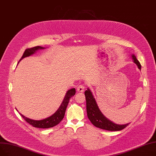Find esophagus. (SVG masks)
Masks as SVG:
<instances>
[{"instance_id": "34e87169", "label": "esophagus", "mask_w": 156, "mask_h": 156, "mask_svg": "<svg viewBox=\"0 0 156 156\" xmlns=\"http://www.w3.org/2000/svg\"><path fill=\"white\" fill-rule=\"evenodd\" d=\"M84 85H79L78 87H77V90L79 91V92H83V91L84 90Z\"/></svg>"}]
</instances>
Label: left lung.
Segmentation results:
<instances>
[{"instance_id":"1","label":"left lung","mask_w":156,"mask_h":156,"mask_svg":"<svg viewBox=\"0 0 156 156\" xmlns=\"http://www.w3.org/2000/svg\"><path fill=\"white\" fill-rule=\"evenodd\" d=\"M132 58L133 60V62L140 70V63L139 60L136 59L134 54H132ZM84 94L86 96V110L87 117L93 125L101 129L106 130L119 131L123 130L129 125L130 123L123 125L116 124L105 116L100 111L93 93L91 92L90 89L89 87L85 91Z\"/></svg>"}]
</instances>
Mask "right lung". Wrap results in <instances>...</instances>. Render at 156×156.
I'll return each mask as SVG.
<instances>
[{
    "mask_svg": "<svg viewBox=\"0 0 156 156\" xmlns=\"http://www.w3.org/2000/svg\"><path fill=\"white\" fill-rule=\"evenodd\" d=\"M45 48H46L45 47H40V46H38V47L26 49L24 51L21 58L19 62H18V63H19L24 58L30 57V55H33L34 53H35L37 51L40 50H43ZM75 94H76L75 88H72L68 90L65 95V97H64L63 99L62 104L60 105L58 109L55 112V113H53L52 115H51L50 116L47 118L43 119V120H32V119L24 116L21 113L20 114L24 119V120H26V122H27V123H30L31 125H32L34 127L40 128V129H48V128L53 127L54 126L58 125L63 120L64 115H65L66 108L69 102V100L72 96H74L75 95Z\"/></svg>",
    "mask_w": 156,
    "mask_h": 156,
    "instance_id": "add662e5",
    "label": "right lung"
}]
</instances>
